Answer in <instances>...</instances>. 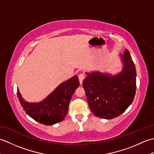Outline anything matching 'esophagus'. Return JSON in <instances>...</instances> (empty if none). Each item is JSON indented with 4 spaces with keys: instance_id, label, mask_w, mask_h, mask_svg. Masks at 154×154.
<instances>
[{
    "instance_id": "esophagus-1",
    "label": "esophagus",
    "mask_w": 154,
    "mask_h": 154,
    "mask_svg": "<svg viewBox=\"0 0 154 154\" xmlns=\"http://www.w3.org/2000/svg\"><path fill=\"white\" fill-rule=\"evenodd\" d=\"M84 79H85V75L83 73H80L79 75V79L80 84H82Z\"/></svg>"
}]
</instances>
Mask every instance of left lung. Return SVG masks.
<instances>
[{"label":"left lung","instance_id":"obj_1","mask_svg":"<svg viewBox=\"0 0 154 154\" xmlns=\"http://www.w3.org/2000/svg\"><path fill=\"white\" fill-rule=\"evenodd\" d=\"M124 67L115 76L99 72L87 73L83 86L90 109L104 119L120 116L134 98L136 89V71L129 51L121 55Z\"/></svg>","mask_w":154,"mask_h":154}]
</instances>
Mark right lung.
<instances>
[{
    "label": "right lung",
    "instance_id": "right-lung-1",
    "mask_svg": "<svg viewBox=\"0 0 154 154\" xmlns=\"http://www.w3.org/2000/svg\"><path fill=\"white\" fill-rule=\"evenodd\" d=\"M79 86L77 75L61 83L46 99L39 103H29L22 98L17 89V95L23 109L29 116L44 125L60 122L66 116L69 104L75 91Z\"/></svg>",
    "mask_w": 154,
    "mask_h": 154
}]
</instances>
